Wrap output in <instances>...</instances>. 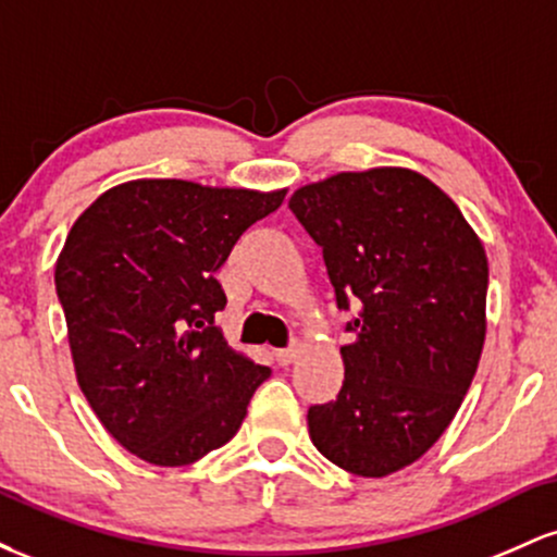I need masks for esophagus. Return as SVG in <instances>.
<instances>
[{"label":"esophagus","mask_w":557,"mask_h":557,"mask_svg":"<svg viewBox=\"0 0 557 557\" xmlns=\"http://www.w3.org/2000/svg\"><path fill=\"white\" fill-rule=\"evenodd\" d=\"M296 359H298V345L296 343H293L290 348H277V350H274V361H277L280 367H290V363L296 361Z\"/></svg>","instance_id":"esophagus-1"}]
</instances>
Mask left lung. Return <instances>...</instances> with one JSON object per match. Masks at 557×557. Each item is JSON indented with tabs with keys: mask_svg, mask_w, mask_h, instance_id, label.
<instances>
[{
	"mask_svg": "<svg viewBox=\"0 0 557 557\" xmlns=\"http://www.w3.org/2000/svg\"><path fill=\"white\" fill-rule=\"evenodd\" d=\"M322 248L337 309L354 311L335 400L311 443L356 476L419 461L474 380L487 332V253L453 198L406 168L304 185L287 201Z\"/></svg>",
	"mask_w": 557,
	"mask_h": 557,
	"instance_id": "8db88e82",
	"label": "left lung"
}]
</instances>
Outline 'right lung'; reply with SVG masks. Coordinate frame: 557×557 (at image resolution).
Instances as JSON below:
<instances>
[{
    "instance_id": "1",
    "label": "right lung",
    "mask_w": 557,
    "mask_h": 557,
    "mask_svg": "<svg viewBox=\"0 0 557 557\" xmlns=\"http://www.w3.org/2000/svg\"><path fill=\"white\" fill-rule=\"evenodd\" d=\"M285 190L131 181L75 220L54 285L78 385L104 430L154 466H188L240 430L270 367L214 324V272Z\"/></svg>"
}]
</instances>
